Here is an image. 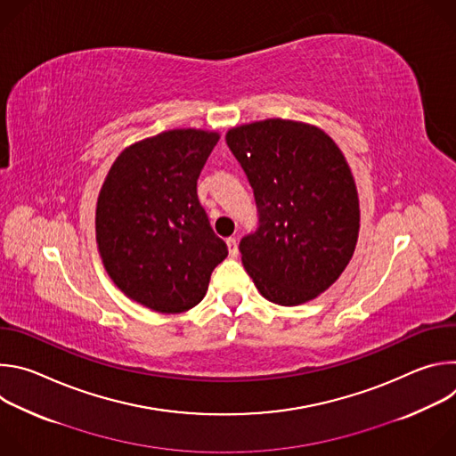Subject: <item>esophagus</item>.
<instances>
[{
	"mask_svg": "<svg viewBox=\"0 0 456 456\" xmlns=\"http://www.w3.org/2000/svg\"><path fill=\"white\" fill-rule=\"evenodd\" d=\"M227 248H229V256L231 257L238 256V241H236V238H227Z\"/></svg>",
	"mask_w": 456,
	"mask_h": 456,
	"instance_id": "esophagus-1",
	"label": "esophagus"
}]
</instances>
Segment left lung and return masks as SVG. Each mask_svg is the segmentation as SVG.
<instances>
[{"mask_svg": "<svg viewBox=\"0 0 456 456\" xmlns=\"http://www.w3.org/2000/svg\"><path fill=\"white\" fill-rule=\"evenodd\" d=\"M241 164L259 227L240 241L241 262L265 299L296 306L329 290L354 256L361 209L350 166L321 127L265 118L225 135Z\"/></svg>", "mask_w": 456, "mask_h": 456, "instance_id": "obj_1", "label": "left lung"}]
</instances>
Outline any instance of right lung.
Listing matches in <instances>:
<instances>
[{"instance_id": "right-lung-1", "label": "right lung", "mask_w": 456, "mask_h": 456, "mask_svg": "<svg viewBox=\"0 0 456 456\" xmlns=\"http://www.w3.org/2000/svg\"><path fill=\"white\" fill-rule=\"evenodd\" d=\"M218 132L167 129L122 150L99 191L95 238L124 296L160 314L197 306L227 257L199 202L197 180Z\"/></svg>"}]
</instances>
